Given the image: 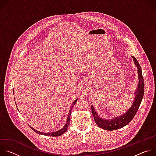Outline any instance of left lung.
I'll use <instances>...</instances> for the list:
<instances>
[{
	"label": "left lung",
	"instance_id": "left-lung-1",
	"mask_svg": "<svg viewBox=\"0 0 156 156\" xmlns=\"http://www.w3.org/2000/svg\"><path fill=\"white\" fill-rule=\"evenodd\" d=\"M131 57L133 58V62H134V63L138 69V83L136 91L134 93V101H133L131 106L126 111V112L112 119H105L99 115L94 107L91 105L92 113L96 123L98 125V126L105 130L113 131L123 128L128 125L135 116V114L137 112V110H138L143 100L144 93V82L142 75L141 68L136 58L132 55Z\"/></svg>",
	"mask_w": 156,
	"mask_h": 156
}]
</instances>
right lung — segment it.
I'll return each mask as SVG.
<instances>
[{
  "label": "right lung",
  "instance_id": "obj_1",
  "mask_svg": "<svg viewBox=\"0 0 156 156\" xmlns=\"http://www.w3.org/2000/svg\"><path fill=\"white\" fill-rule=\"evenodd\" d=\"M13 94H14V90H13ZM77 100L78 99H75V101L73 102V104L70 108V110L69 111V115H68V117H67V119H66V123H65V125H64V126L63 128H62L58 130V131H54V132H51V133H44V132H41V131H37L36 129H35L34 128H33L32 126H30V127L33 129L34 130L35 132L39 133V134L40 135H45V136H61L62 135H63V133L67 130L68 128H69V126L70 125V114H71V111H72V108L73 107V106L75 105V104L77 102ZM16 104V103H15ZM16 106L17 107L16 105ZM17 109L18 110V108H17ZM19 111V110H18Z\"/></svg>",
  "mask_w": 156,
  "mask_h": 156
}]
</instances>
